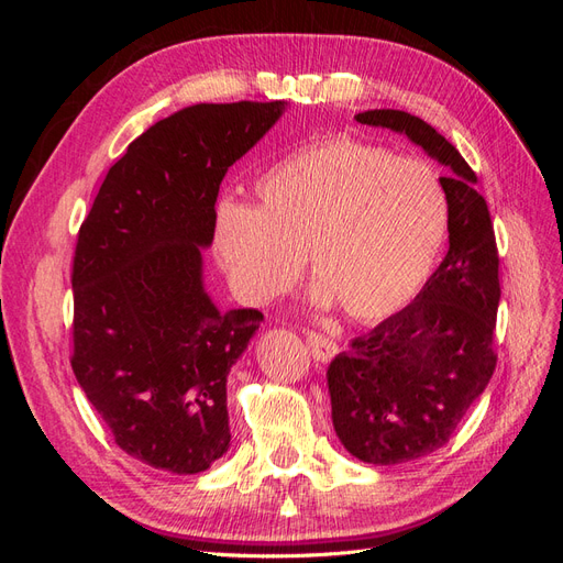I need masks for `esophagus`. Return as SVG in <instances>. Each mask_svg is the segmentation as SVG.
<instances>
[{
	"mask_svg": "<svg viewBox=\"0 0 563 563\" xmlns=\"http://www.w3.org/2000/svg\"><path fill=\"white\" fill-rule=\"evenodd\" d=\"M308 347L317 362H329L338 354L335 340L323 335V333H317V331H308Z\"/></svg>",
	"mask_w": 563,
	"mask_h": 563,
	"instance_id": "esophagus-1",
	"label": "esophagus"
}]
</instances>
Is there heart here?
<instances>
[{"label":"heart","instance_id":"obj_1","mask_svg":"<svg viewBox=\"0 0 563 563\" xmlns=\"http://www.w3.org/2000/svg\"><path fill=\"white\" fill-rule=\"evenodd\" d=\"M255 207L225 203L216 255L234 294L272 302L310 258L317 305L376 321L428 282L449 232V195L422 159L356 139L314 143L255 180Z\"/></svg>","mask_w":563,"mask_h":563}]
</instances>
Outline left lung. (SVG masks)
<instances>
[{
    "label": "left lung",
    "mask_w": 563,
    "mask_h": 563,
    "mask_svg": "<svg viewBox=\"0 0 563 563\" xmlns=\"http://www.w3.org/2000/svg\"><path fill=\"white\" fill-rule=\"evenodd\" d=\"M360 124L408 135L449 166V253L411 305L354 338L331 362V418L343 446L371 465L434 453L496 371L498 246L486 199L463 155L420 117L366 110Z\"/></svg>",
    "instance_id": "left-lung-1"
}]
</instances>
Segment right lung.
I'll use <instances>...</instances> for the list:
<instances>
[{
  "mask_svg": "<svg viewBox=\"0 0 563 563\" xmlns=\"http://www.w3.org/2000/svg\"><path fill=\"white\" fill-rule=\"evenodd\" d=\"M284 108L199 103L162 119L110 168L79 228L75 378L114 444L155 470L197 474L230 449L228 373L263 314L216 308L201 249L228 168Z\"/></svg>",
  "mask_w": 563,
  "mask_h": 563,
  "instance_id": "right-lung-1",
  "label": "right lung"
}]
</instances>
